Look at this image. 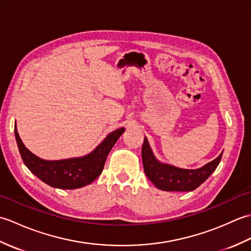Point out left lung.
<instances>
[{"instance_id": "8db88e82", "label": "left lung", "mask_w": 251, "mask_h": 251, "mask_svg": "<svg viewBox=\"0 0 251 251\" xmlns=\"http://www.w3.org/2000/svg\"><path fill=\"white\" fill-rule=\"evenodd\" d=\"M221 157L222 153L214 161L199 169H182L159 163L154 157L147 138L142 145V163L147 177L157 189L163 191L188 192L195 190L215 172Z\"/></svg>"}]
</instances>
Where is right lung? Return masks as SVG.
<instances>
[{
	"instance_id": "obj_1",
	"label": "right lung",
	"mask_w": 251,
	"mask_h": 251,
	"mask_svg": "<svg viewBox=\"0 0 251 251\" xmlns=\"http://www.w3.org/2000/svg\"><path fill=\"white\" fill-rule=\"evenodd\" d=\"M123 132L124 128L111 132L95 151L86 156L50 162L36 157L24 146L15 126L16 140L25 166L45 183L65 190L82 188L98 178L103 170L106 156Z\"/></svg>"
}]
</instances>
